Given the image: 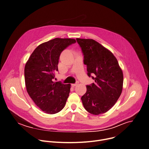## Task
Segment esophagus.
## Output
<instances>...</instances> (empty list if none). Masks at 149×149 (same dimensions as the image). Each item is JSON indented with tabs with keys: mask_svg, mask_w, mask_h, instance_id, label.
<instances>
[{
	"mask_svg": "<svg viewBox=\"0 0 149 149\" xmlns=\"http://www.w3.org/2000/svg\"><path fill=\"white\" fill-rule=\"evenodd\" d=\"M78 85V83H77V84H72L71 85V86H72V87H75V86H77Z\"/></svg>",
	"mask_w": 149,
	"mask_h": 149,
	"instance_id": "obj_1",
	"label": "esophagus"
}]
</instances>
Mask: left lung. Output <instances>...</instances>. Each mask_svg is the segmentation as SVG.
<instances>
[{
	"label": "left lung",
	"instance_id": "8db88e82",
	"mask_svg": "<svg viewBox=\"0 0 149 149\" xmlns=\"http://www.w3.org/2000/svg\"><path fill=\"white\" fill-rule=\"evenodd\" d=\"M76 39L84 54L88 75L95 81L86 85V92L81 97L82 104L91 114L105 113L116 104L122 93L123 71L114 54L101 44L92 39Z\"/></svg>",
	"mask_w": 149,
	"mask_h": 149
}]
</instances>
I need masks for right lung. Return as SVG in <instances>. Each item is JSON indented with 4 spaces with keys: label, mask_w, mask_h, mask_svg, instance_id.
Returning a JSON list of instances; mask_svg holds the SVG:
<instances>
[{
    "label": "right lung",
    "mask_w": 149,
    "mask_h": 149,
    "mask_svg": "<svg viewBox=\"0 0 149 149\" xmlns=\"http://www.w3.org/2000/svg\"><path fill=\"white\" fill-rule=\"evenodd\" d=\"M76 40L54 38L39 45L32 52L24 69L26 91L35 104L43 112L53 114L64 107L71 85L53 82L61 53Z\"/></svg>",
    "instance_id": "add662e5"
}]
</instances>
